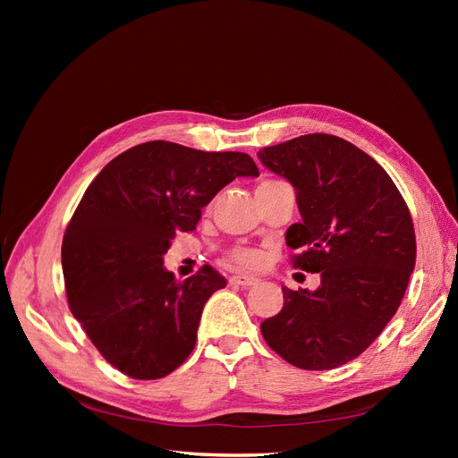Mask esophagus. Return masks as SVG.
I'll use <instances>...</instances> for the list:
<instances>
[{"instance_id":"34e87169","label":"esophagus","mask_w":458,"mask_h":458,"mask_svg":"<svg viewBox=\"0 0 458 458\" xmlns=\"http://www.w3.org/2000/svg\"><path fill=\"white\" fill-rule=\"evenodd\" d=\"M229 283L234 286H254L259 283V279L254 275H233Z\"/></svg>"}]
</instances>
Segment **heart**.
<instances>
[{
  "label": "heart",
  "mask_w": 458,
  "mask_h": 458,
  "mask_svg": "<svg viewBox=\"0 0 458 458\" xmlns=\"http://www.w3.org/2000/svg\"><path fill=\"white\" fill-rule=\"evenodd\" d=\"M231 258L234 263H239L242 267H258L263 263V254L258 250H252V248H237V250L231 254Z\"/></svg>",
  "instance_id": "1"
}]
</instances>
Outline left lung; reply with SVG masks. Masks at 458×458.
<instances>
[{
    "instance_id": "1",
    "label": "left lung",
    "mask_w": 458,
    "mask_h": 458,
    "mask_svg": "<svg viewBox=\"0 0 458 458\" xmlns=\"http://www.w3.org/2000/svg\"><path fill=\"white\" fill-rule=\"evenodd\" d=\"M258 158L296 191L301 216L286 244L315 290L283 286L284 306L261 335L284 361L328 370L361 355L390 323L417 259L409 208L382 165L336 135L310 133Z\"/></svg>"
}]
</instances>
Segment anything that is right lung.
<instances>
[{"mask_svg": "<svg viewBox=\"0 0 458 458\" xmlns=\"http://www.w3.org/2000/svg\"><path fill=\"white\" fill-rule=\"evenodd\" d=\"M244 152L148 141L110 160L81 197L63 239L68 306L106 361L157 380L191 355L204 303L227 281L210 266L177 283L164 267L175 233L237 177H258Z\"/></svg>", "mask_w": 458, "mask_h": 458, "instance_id": "right-lung-1", "label": "right lung"}]
</instances>
